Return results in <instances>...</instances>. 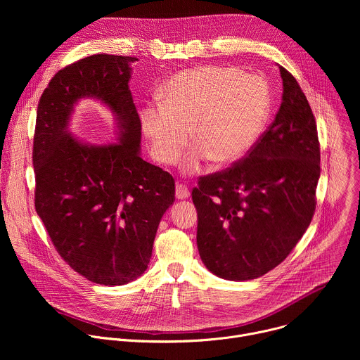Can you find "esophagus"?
Returning a JSON list of instances; mask_svg holds the SVG:
<instances>
[{"label":"esophagus","instance_id":"esophagus-1","mask_svg":"<svg viewBox=\"0 0 360 360\" xmlns=\"http://www.w3.org/2000/svg\"><path fill=\"white\" fill-rule=\"evenodd\" d=\"M175 196L178 199H186L189 196V189L182 185V184H176V188H175Z\"/></svg>","mask_w":360,"mask_h":360}]
</instances>
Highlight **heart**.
I'll use <instances>...</instances> for the list:
<instances>
[{"instance_id":"obj_1","label":"heart","mask_w":360,"mask_h":360,"mask_svg":"<svg viewBox=\"0 0 360 360\" xmlns=\"http://www.w3.org/2000/svg\"><path fill=\"white\" fill-rule=\"evenodd\" d=\"M161 104L141 111V128L152 155L164 165L178 161L188 142L195 146L182 162L196 174L210 160L226 167L242 160L259 139L271 112V88L235 67L205 65L172 75L160 91Z\"/></svg>"}]
</instances>
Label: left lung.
Wrapping results in <instances>:
<instances>
[{"label":"left lung","instance_id":"1","mask_svg":"<svg viewBox=\"0 0 360 360\" xmlns=\"http://www.w3.org/2000/svg\"><path fill=\"white\" fill-rule=\"evenodd\" d=\"M279 71L283 92L272 125L246 158L200 178L192 191L199 256L222 279H256L283 262L316 208L315 117L293 75Z\"/></svg>","mask_w":360,"mask_h":360}]
</instances>
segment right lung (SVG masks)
<instances>
[{"label":"right lung","instance_id":"add662e5","mask_svg":"<svg viewBox=\"0 0 360 360\" xmlns=\"http://www.w3.org/2000/svg\"><path fill=\"white\" fill-rule=\"evenodd\" d=\"M135 57L96 54L58 71L37 110L35 210L61 258L88 281L125 285L148 268L175 181L141 158V121L128 82ZM91 97L115 115L117 143L89 144L69 131Z\"/></svg>","mask_w":360,"mask_h":360}]
</instances>
